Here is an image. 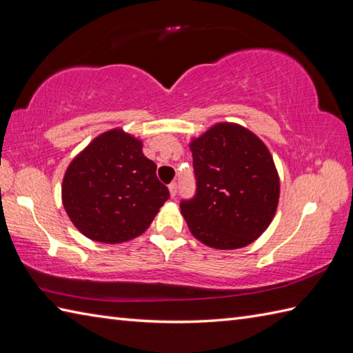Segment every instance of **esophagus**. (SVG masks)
<instances>
[{
    "mask_svg": "<svg viewBox=\"0 0 353 353\" xmlns=\"http://www.w3.org/2000/svg\"><path fill=\"white\" fill-rule=\"evenodd\" d=\"M168 190H170V196H171V197H176V194H177V183H176V182L170 183V185H168Z\"/></svg>",
    "mask_w": 353,
    "mask_h": 353,
    "instance_id": "obj_1",
    "label": "esophagus"
}]
</instances>
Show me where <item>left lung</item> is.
<instances>
[{"label": "left lung", "mask_w": 353, "mask_h": 353, "mask_svg": "<svg viewBox=\"0 0 353 353\" xmlns=\"http://www.w3.org/2000/svg\"><path fill=\"white\" fill-rule=\"evenodd\" d=\"M190 148L197 190L181 201V211L191 234L220 250L249 245L279 203V174L267 145L243 125L219 123Z\"/></svg>", "instance_id": "left-lung-1"}]
</instances>
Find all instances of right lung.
<instances>
[{
  "label": "right lung",
  "mask_w": 353,
  "mask_h": 353,
  "mask_svg": "<svg viewBox=\"0 0 353 353\" xmlns=\"http://www.w3.org/2000/svg\"><path fill=\"white\" fill-rule=\"evenodd\" d=\"M168 197L142 141L123 129L104 132L81 150L62 183V203L74 226L106 244L144 234Z\"/></svg>",
  "instance_id": "1"
}]
</instances>
